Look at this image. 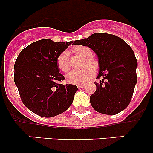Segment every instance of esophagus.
Listing matches in <instances>:
<instances>
[{
  "mask_svg": "<svg viewBox=\"0 0 153 153\" xmlns=\"http://www.w3.org/2000/svg\"><path fill=\"white\" fill-rule=\"evenodd\" d=\"M85 85L83 84V83H81V84H78L77 86H78V88H83V87H84Z\"/></svg>",
  "mask_w": 153,
  "mask_h": 153,
  "instance_id": "1",
  "label": "esophagus"
}]
</instances>
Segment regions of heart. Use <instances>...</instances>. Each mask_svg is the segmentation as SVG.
Wrapping results in <instances>:
<instances>
[{
	"mask_svg": "<svg viewBox=\"0 0 153 153\" xmlns=\"http://www.w3.org/2000/svg\"><path fill=\"white\" fill-rule=\"evenodd\" d=\"M74 52L77 54L81 55L85 57V60L83 63V67L84 68L79 70H72L67 75V79L68 82L74 84H81L86 81L90 80L94 76L95 71L99 67V62L97 58H95L93 54V51L90 47L87 46L77 45L73 48ZM56 64L58 68L61 70L62 72L67 73L70 70V58H69L68 51H64L60 53L56 60ZM91 66L92 68H89Z\"/></svg>",
	"mask_w": 153,
	"mask_h": 153,
	"instance_id": "1",
	"label": "heart"
}]
</instances>
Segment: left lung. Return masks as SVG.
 I'll use <instances>...</instances> for the list:
<instances>
[{
	"mask_svg": "<svg viewBox=\"0 0 153 153\" xmlns=\"http://www.w3.org/2000/svg\"><path fill=\"white\" fill-rule=\"evenodd\" d=\"M73 44L87 46L97 53L100 71L94 82L97 90L90 96L98 113L115 115L129 106L137 82V60L129 44L117 36L96 33Z\"/></svg>",
	"mask_w": 153,
	"mask_h": 153,
	"instance_id": "obj_1",
	"label": "left lung"
}]
</instances>
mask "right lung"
I'll list each match as a JSON object with an SVG mask.
<instances>
[{
    "instance_id": "1",
    "label": "right lung",
    "mask_w": 153,
    "mask_h": 153,
    "mask_svg": "<svg viewBox=\"0 0 153 153\" xmlns=\"http://www.w3.org/2000/svg\"><path fill=\"white\" fill-rule=\"evenodd\" d=\"M72 41L43 39L21 51L14 63V83L27 108L42 117H53L70 107L77 86L63 85L56 60Z\"/></svg>"
}]
</instances>
